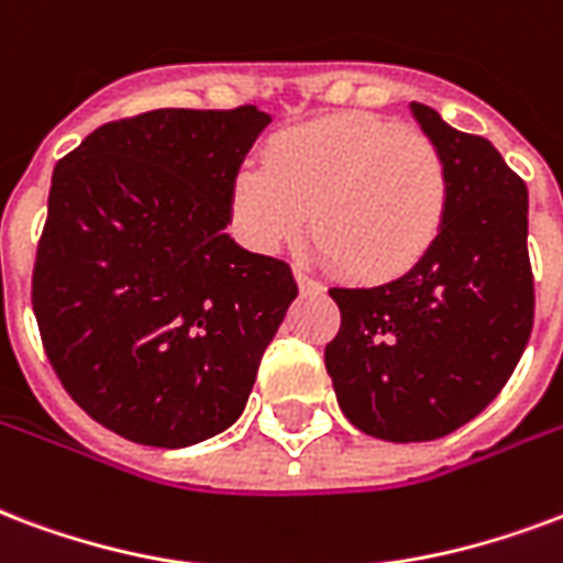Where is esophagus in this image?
<instances>
[{"label":"esophagus","mask_w":563,"mask_h":563,"mask_svg":"<svg viewBox=\"0 0 563 563\" xmlns=\"http://www.w3.org/2000/svg\"><path fill=\"white\" fill-rule=\"evenodd\" d=\"M295 283H298V289H301L303 295L322 292V283L313 280V277H310V274H307V271H301V268H295Z\"/></svg>","instance_id":"1"}]
</instances>
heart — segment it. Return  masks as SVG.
Listing matches in <instances>:
<instances>
[{"mask_svg": "<svg viewBox=\"0 0 563 563\" xmlns=\"http://www.w3.org/2000/svg\"><path fill=\"white\" fill-rule=\"evenodd\" d=\"M232 223L260 253L313 239L361 283L406 277L439 244L451 173L430 136L369 112H336L274 133L265 166L232 178Z\"/></svg>", "mask_w": 563, "mask_h": 563, "instance_id": "1", "label": "heart"}]
</instances>
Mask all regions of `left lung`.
Here are the masks:
<instances>
[{
    "instance_id": "1",
    "label": "left lung",
    "mask_w": 563,
    "mask_h": 563,
    "mask_svg": "<svg viewBox=\"0 0 563 563\" xmlns=\"http://www.w3.org/2000/svg\"><path fill=\"white\" fill-rule=\"evenodd\" d=\"M411 115L448 161L444 232L406 277L331 289L343 324L324 345L343 415L385 441H432L477 418L534 324L526 181L489 140L427 103H411Z\"/></svg>"
}]
</instances>
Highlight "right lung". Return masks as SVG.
Here are the masks:
<instances>
[{"label": "right lung", "mask_w": 563, "mask_h": 563, "mask_svg": "<svg viewBox=\"0 0 563 563\" xmlns=\"http://www.w3.org/2000/svg\"><path fill=\"white\" fill-rule=\"evenodd\" d=\"M268 122L152 110L53 169L32 310L70 399L122 439L176 451L229 430L298 298L286 262L227 235L232 178Z\"/></svg>", "instance_id": "right-lung-1"}]
</instances>
